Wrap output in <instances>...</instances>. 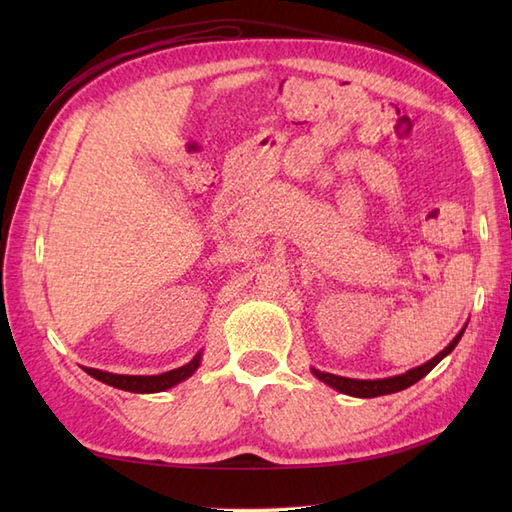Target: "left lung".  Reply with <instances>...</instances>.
I'll return each instance as SVG.
<instances>
[{
	"label": "left lung",
	"instance_id": "1",
	"mask_svg": "<svg viewBox=\"0 0 512 512\" xmlns=\"http://www.w3.org/2000/svg\"><path fill=\"white\" fill-rule=\"evenodd\" d=\"M464 330L466 328H462L458 332V336H455V339L447 347H444L438 356H433L431 361H427L424 365L409 369V372H405V374H398L391 378H376V380H356V378H345V376H336V374H328V372H319V369H314V367H312V374L319 380H323L325 385H330L332 389L341 391V394L354 396V398H376V396H385V394H396V391H402V389L411 387L413 383H418V380L427 376L444 356L451 354L453 347L460 343Z\"/></svg>",
	"mask_w": 512,
	"mask_h": 512
}]
</instances>
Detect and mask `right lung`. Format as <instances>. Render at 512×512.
<instances>
[{
  "label": "right lung",
  "instance_id": "obj_1",
  "mask_svg": "<svg viewBox=\"0 0 512 512\" xmlns=\"http://www.w3.org/2000/svg\"><path fill=\"white\" fill-rule=\"evenodd\" d=\"M200 358L202 352L195 354L187 365H182L178 369H171V372L158 374V376H125V374H110V372H101V369L94 367H83L85 372L94 376L96 380H101L105 385H112L116 389H125V391H134V394H156V391H165L171 389L173 385L187 380L195 369L200 367Z\"/></svg>",
  "mask_w": 512,
  "mask_h": 512
}]
</instances>
